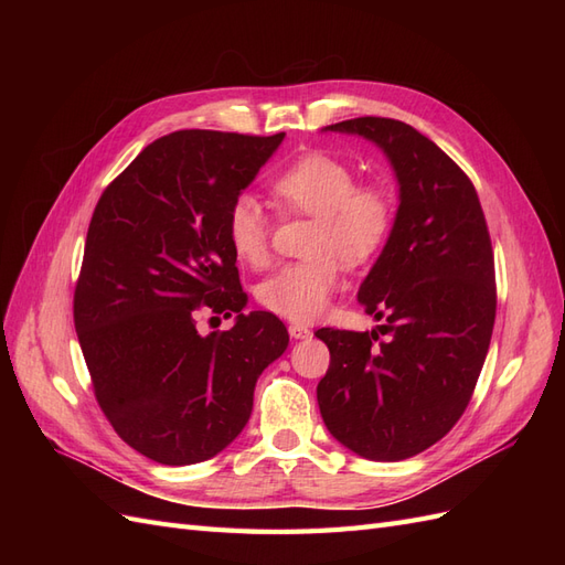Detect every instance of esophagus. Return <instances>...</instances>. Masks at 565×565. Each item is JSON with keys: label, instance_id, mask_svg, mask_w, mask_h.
I'll return each mask as SVG.
<instances>
[{"label": "esophagus", "instance_id": "1", "mask_svg": "<svg viewBox=\"0 0 565 565\" xmlns=\"http://www.w3.org/2000/svg\"><path fill=\"white\" fill-rule=\"evenodd\" d=\"M287 330H289V337H292V339H309L313 334L309 328H306V324H299V322H292Z\"/></svg>", "mask_w": 565, "mask_h": 565}]
</instances>
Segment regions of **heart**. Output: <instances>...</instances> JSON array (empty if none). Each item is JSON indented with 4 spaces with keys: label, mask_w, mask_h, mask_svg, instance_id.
I'll return each mask as SVG.
<instances>
[{
    "label": "heart",
    "mask_w": 565,
    "mask_h": 565,
    "mask_svg": "<svg viewBox=\"0 0 565 565\" xmlns=\"http://www.w3.org/2000/svg\"><path fill=\"white\" fill-rule=\"evenodd\" d=\"M270 193L285 212L318 218L313 259L278 268L256 297L270 313L287 320H316L337 292L341 263L363 264L382 249L393 226V202L380 185H358L355 169L328 152L301 156L270 181ZM233 254L252 268L270 256V218L249 195L235 198L226 214Z\"/></svg>",
    "instance_id": "1"
}]
</instances>
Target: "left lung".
<instances>
[{
  "label": "left lung",
  "mask_w": 565,
  "mask_h": 565,
  "mask_svg": "<svg viewBox=\"0 0 565 565\" xmlns=\"http://www.w3.org/2000/svg\"><path fill=\"white\" fill-rule=\"evenodd\" d=\"M324 131L380 146L401 202L358 289L365 313L384 324L316 332L330 349L320 415L355 455L398 461L431 448L471 401L498 309L490 233L469 177L415 127L355 117Z\"/></svg>",
  "instance_id": "left-lung-1"
}]
</instances>
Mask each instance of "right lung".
Listing matches in <instances>:
<instances>
[{"instance_id": "1", "label": "right lung", "mask_w": 565, "mask_h": 565, "mask_svg": "<svg viewBox=\"0 0 565 565\" xmlns=\"http://www.w3.org/2000/svg\"><path fill=\"white\" fill-rule=\"evenodd\" d=\"M285 134L183 129L146 146L100 195L75 287V330L117 436L169 467L218 455L245 429L259 374L289 344L247 295L226 214ZM200 312L236 313L200 335Z\"/></svg>"}]
</instances>
